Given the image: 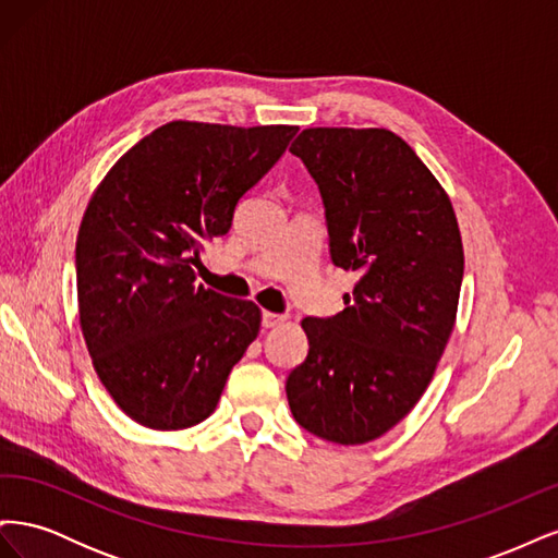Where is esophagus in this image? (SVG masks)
<instances>
[{
  "label": "esophagus",
  "mask_w": 558,
  "mask_h": 558,
  "mask_svg": "<svg viewBox=\"0 0 558 558\" xmlns=\"http://www.w3.org/2000/svg\"><path fill=\"white\" fill-rule=\"evenodd\" d=\"M283 316L281 314H272V312H263V328H275L277 324H281Z\"/></svg>",
  "instance_id": "34e87169"
}]
</instances>
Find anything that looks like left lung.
<instances>
[{
	"instance_id": "1",
	"label": "left lung",
	"mask_w": 558,
	"mask_h": 558,
	"mask_svg": "<svg viewBox=\"0 0 558 558\" xmlns=\"http://www.w3.org/2000/svg\"><path fill=\"white\" fill-rule=\"evenodd\" d=\"M326 207L330 258L361 279L330 318L307 316V359L286 379L312 435L365 445L408 416L459 310L463 242L451 199L384 128H307L291 144Z\"/></svg>"
}]
</instances>
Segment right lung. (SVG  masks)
I'll list each match as a JSON object with an SVG mask.
<instances>
[{
	"label": "right lung",
	"mask_w": 558,
	"mask_h": 558,
	"mask_svg": "<svg viewBox=\"0 0 558 558\" xmlns=\"http://www.w3.org/2000/svg\"><path fill=\"white\" fill-rule=\"evenodd\" d=\"M295 132L172 121L118 158L93 193L76 238L78 320L99 381L137 424L205 421L256 340L260 310L197 286L193 265Z\"/></svg>",
	"instance_id": "right-lung-1"
}]
</instances>
